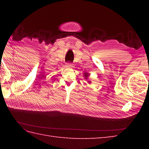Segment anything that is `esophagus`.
Segmentation results:
<instances>
[{
  "label": "esophagus",
  "instance_id": "1",
  "mask_svg": "<svg viewBox=\"0 0 149 149\" xmlns=\"http://www.w3.org/2000/svg\"><path fill=\"white\" fill-rule=\"evenodd\" d=\"M66 66H67L68 68H72L73 67V65L72 64V63H67V64H66Z\"/></svg>",
  "mask_w": 149,
  "mask_h": 149
}]
</instances>
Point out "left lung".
<instances>
[{
	"label": "left lung",
	"instance_id": "8db88e82",
	"mask_svg": "<svg viewBox=\"0 0 149 149\" xmlns=\"http://www.w3.org/2000/svg\"><path fill=\"white\" fill-rule=\"evenodd\" d=\"M83 74H84V76L85 79L88 80V77H89V75H90V74H89V73H88V72H84ZM88 83H89V84H90V83H91V81H89V80H88Z\"/></svg>",
	"mask_w": 149,
	"mask_h": 149
}]
</instances>
